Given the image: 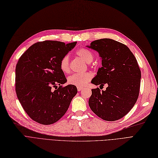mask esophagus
Instances as JSON below:
<instances>
[{"label": "esophagus", "mask_w": 158, "mask_h": 158, "mask_svg": "<svg viewBox=\"0 0 158 158\" xmlns=\"http://www.w3.org/2000/svg\"><path fill=\"white\" fill-rule=\"evenodd\" d=\"M83 87H81V86H77V90L78 91H81V90H83Z\"/></svg>", "instance_id": "obj_1"}]
</instances>
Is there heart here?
Segmentation results:
<instances>
[{"label": "heart", "instance_id": "obj_1", "mask_svg": "<svg viewBox=\"0 0 158 158\" xmlns=\"http://www.w3.org/2000/svg\"><path fill=\"white\" fill-rule=\"evenodd\" d=\"M76 54L82 59L84 62L90 64L94 59L93 52L86 48H81L76 51ZM60 68L64 73H69L70 72L69 68V56L68 54H66L62 58L60 61ZM92 74L89 72L82 73H74L68 78V83L69 85L83 86H86L89 81L92 79Z\"/></svg>", "mask_w": 158, "mask_h": 158}]
</instances>
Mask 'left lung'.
<instances>
[{
	"mask_svg": "<svg viewBox=\"0 0 158 158\" xmlns=\"http://www.w3.org/2000/svg\"><path fill=\"white\" fill-rule=\"evenodd\" d=\"M87 47L99 53L102 65L91 82L100 86L108 85L106 90L92 89L90 108L104 120H118L129 112L138 99L141 78L138 62L125 44L113 39L95 40Z\"/></svg>",
	"mask_w": 158,
	"mask_h": 158,
	"instance_id": "1",
	"label": "left lung"
}]
</instances>
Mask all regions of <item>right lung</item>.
Instances as JSON below:
<instances>
[{
  "label": "right lung",
  "mask_w": 158,
  "mask_h": 158,
  "mask_svg": "<svg viewBox=\"0 0 158 158\" xmlns=\"http://www.w3.org/2000/svg\"><path fill=\"white\" fill-rule=\"evenodd\" d=\"M76 44L38 42L19 58L15 79L17 97L29 118L39 123L50 125L62 118L77 93L74 85L62 86L67 79L59 65Z\"/></svg>",
  "instance_id": "right-lung-1"
}]
</instances>
